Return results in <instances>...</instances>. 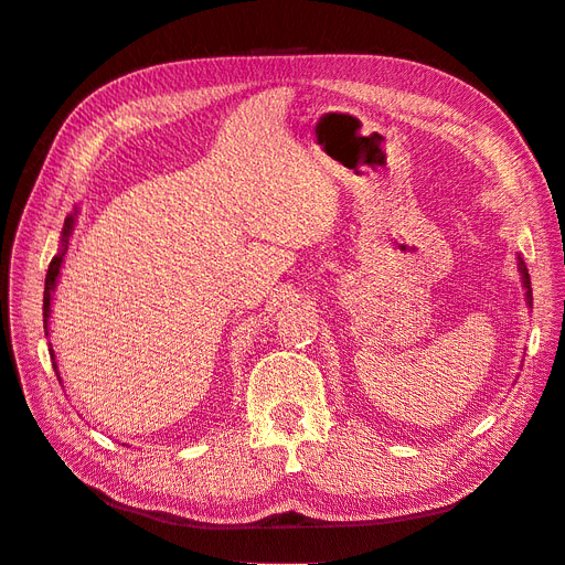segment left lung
<instances>
[{
  "mask_svg": "<svg viewBox=\"0 0 565 565\" xmlns=\"http://www.w3.org/2000/svg\"><path fill=\"white\" fill-rule=\"evenodd\" d=\"M519 264H521V273H523V285L527 287V301H533V289H530V278H527V270H525L523 262H519Z\"/></svg>",
  "mask_w": 565,
  "mask_h": 565,
  "instance_id": "8db88e82",
  "label": "left lung"
}]
</instances>
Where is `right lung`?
Masks as SVG:
<instances>
[{
    "label": "right lung",
    "instance_id": "add662e5",
    "mask_svg": "<svg viewBox=\"0 0 565 565\" xmlns=\"http://www.w3.org/2000/svg\"><path fill=\"white\" fill-rule=\"evenodd\" d=\"M71 231H73V216H67V218H65V226H63V249H61V254L54 256V259H51L49 270H46V280H44V322H46V318H49L51 289L56 287V278H58L61 262H63V254H65V247H67V235H71ZM51 358H54V351H51Z\"/></svg>",
    "mask_w": 565,
    "mask_h": 565
}]
</instances>
